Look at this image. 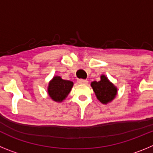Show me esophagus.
Returning a JSON list of instances; mask_svg holds the SVG:
<instances>
[{
	"label": "esophagus",
	"instance_id": "34e87169",
	"mask_svg": "<svg viewBox=\"0 0 153 153\" xmlns=\"http://www.w3.org/2000/svg\"><path fill=\"white\" fill-rule=\"evenodd\" d=\"M77 82L79 84H87V83H88V81L86 80V79H78Z\"/></svg>",
	"mask_w": 153,
	"mask_h": 153
}]
</instances>
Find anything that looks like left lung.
Wrapping results in <instances>:
<instances>
[{
  "instance_id": "obj_1",
  "label": "left lung",
  "mask_w": 153,
  "mask_h": 153,
  "mask_svg": "<svg viewBox=\"0 0 153 153\" xmlns=\"http://www.w3.org/2000/svg\"><path fill=\"white\" fill-rule=\"evenodd\" d=\"M91 86L97 100L102 104L112 102L117 95V87L105 75L100 76V80L93 81Z\"/></svg>"
}]
</instances>
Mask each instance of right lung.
<instances>
[{"mask_svg": "<svg viewBox=\"0 0 153 153\" xmlns=\"http://www.w3.org/2000/svg\"><path fill=\"white\" fill-rule=\"evenodd\" d=\"M74 86L72 81L63 79L60 76H55L49 82L47 93L51 100L61 102L67 98Z\"/></svg>", "mask_w": 153, "mask_h": 153, "instance_id": "obj_1", "label": "right lung"}]
</instances>
